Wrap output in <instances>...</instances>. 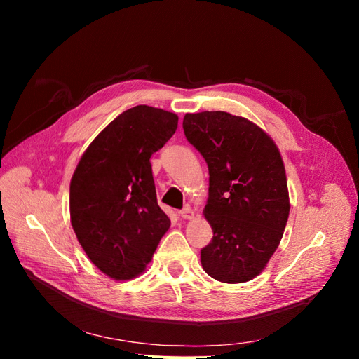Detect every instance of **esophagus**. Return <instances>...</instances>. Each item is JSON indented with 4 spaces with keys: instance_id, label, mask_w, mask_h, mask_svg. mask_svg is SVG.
<instances>
[{
    "instance_id": "esophagus-1",
    "label": "esophagus",
    "mask_w": 359,
    "mask_h": 359,
    "mask_svg": "<svg viewBox=\"0 0 359 359\" xmlns=\"http://www.w3.org/2000/svg\"><path fill=\"white\" fill-rule=\"evenodd\" d=\"M180 215L182 217L184 220H190V219H193V217H194V211L191 210L190 205H187L186 208H182V210L180 211Z\"/></svg>"
}]
</instances>
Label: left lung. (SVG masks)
<instances>
[{
    "label": "left lung",
    "mask_w": 359,
    "mask_h": 359,
    "mask_svg": "<svg viewBox=\"0 0 359 359\" xmlns=\"http://www.w3.org/2000/svg\"><path fill=\"white\" fill-rule=\"evenodd\" d=\"M182 128L210 170L205 219L212 241L201 250L205 273L244 283L265 269L290 211L285 163L273 139L247 118L227 112L186 114Z\"/></svg>",
    "instance_id": "left-lung-1"
}]
</instances>
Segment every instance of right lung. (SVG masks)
<instances>
[{
  "mask_svg": "<svg viewBox=\"0 0 359 359\" xmlns=\"http://www.w3.org/2000/svg\"><path fill=\"white\" fill-rule=\"evenodd\" d=\"M178 116L139 104L118 115L85 149L70 181V222L102 273H144L170 226L157 203L149 158L175 133Z\"/></svg>",
  "mask_w": 359,
  "mask_h": 359,
  "instance_id": "obj_1",
  "label": "right lung"
}]
</instances>
